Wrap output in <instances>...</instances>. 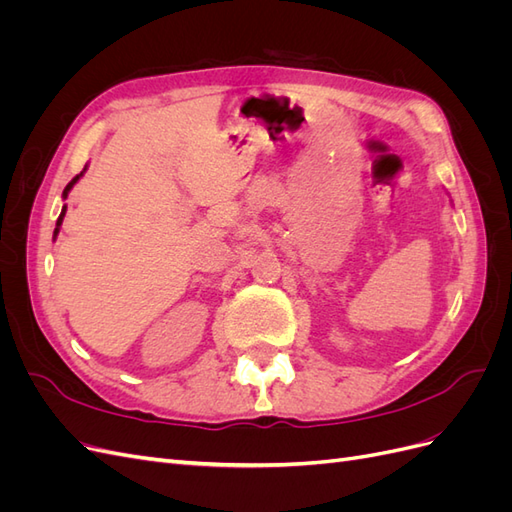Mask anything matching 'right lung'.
<instances>
[{
  "mask_svg": "<svg viewBox=\"0 0 512 512\" xmlns=\"http://www.w3.org/2000/svg\"><path fill=\"white\" fill-rule=\"evenodd\" d=\"M83 170H85V168H83ZM81 177H83V173H81V175H76V177H74V179H72V181H70V183L66 185V190H64V198H66V196H68V192L72 190V185H74L76 181H79ZM64 215H66V207H64V209H61V215H59V218H57V228H55V237H57V232H59V226H61V222H64Z\"/></svg>",
  "mask_w": 512,
  "mask_h": 512,
  "instance_id": "right-lung-1",
  "label": "right lung"
}]
</instances>
